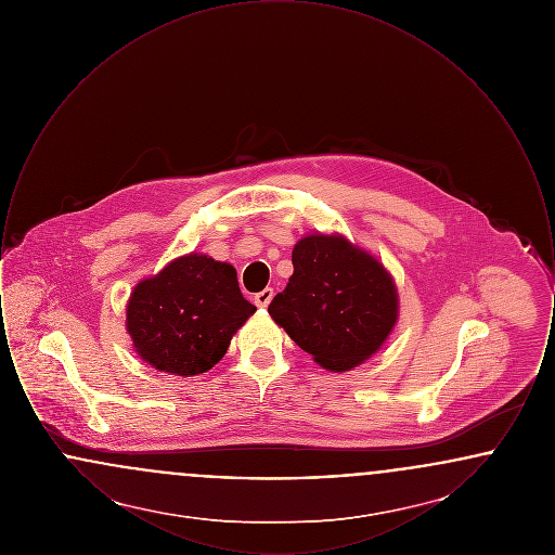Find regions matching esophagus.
Here are the masks:
<instances>
[{
  "mask_svg": "<svg viewBox=\"0 0 555 555\" xmlns=\"http://www.w3.org/2000/svg\"><path fill=\"white\" fill-rule=\"evenodd\" d=\"M272 297H274V291L270 289V287H266V289L260 291V293H256L254 301H256L258 308H268V304L272 301Z\"/></svg>",
  "mask_w": 555,
  "mask_h": 555,
  "instance_id": "1",
  "label": "esophagus"
}]
</instances>
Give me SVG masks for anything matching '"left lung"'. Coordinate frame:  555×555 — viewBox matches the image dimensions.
I'll use <instances>...</instances> for the list:
<instances>
[{
    "label": "left lung",
    "mask_w": 555,
    "mask_h": 555,
    "mask_svg": "<svg viewBox=\"0 0 555 555\" xmlns=\"http://www.w3.org/2000/svg\"><path fill=\"white\" fill-rule=\"evenodd\" d=\"M268 312L320 366L344 372L391 333L397 291L389 272L349 241L310 235L293 247L289 283Z\"/></svg>",
    "instance_id": "8db88e82"
}]
</instances>
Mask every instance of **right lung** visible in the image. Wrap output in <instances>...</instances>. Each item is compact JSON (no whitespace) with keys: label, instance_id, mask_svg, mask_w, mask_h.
<instances>
[{"label":"right lung","instance_id":"add662e5","mask_svg":"<svg viewBox=\"0 0 555 555\" xmlns=\"http://www.w3.org/2000/svg\"><path fill=\"white\" fill-rule=\"evenodd\" d=\"M254 312L233 266L191 254L134 287L127 328L137 353L154 369L193 376L220 362Z\"/></svg>","mask_w":555,"mask_h":555}]
</instances>
